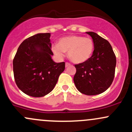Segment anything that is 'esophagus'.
Listing matches in <instances>:
<instances>
[{
  "label": "esophagus",
  "instance_id": "1",
  "mask_svg": "<svg viewBox=\"0 0 132 132\" xmlns=\"http://www.w3.org/2000/svg\"><path fill=\"white\" fill-rule=\"evenodd\" d=\"M71 66V64L69 63V62H66V68L68 67V66Z\"/></svg>",
  "mask_w": 132,
  "mask_h": 132
}]
</instances>
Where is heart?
I'll use <instances>...</instances> for the list:
<instances>
[{
    "instance_id": "b5f03b06",
    "label": "heart",
    "mask_w": 132,
    "mask_h": 132,
    "mask_svg": "<svg viewBox=\"0 0 132 132\" xmlns=\"http://www.w3.org/2000/svg\"><path fill=\"white\" fill-rule=\"evenodd\" d=\"M94 48V42L91 38L69 36L60 39L58 45H53L52 50L59 57H62L64 52H68L69 59L73 62L79 64L86 62L91 57Z\"/></svg>"
}]
</instances>
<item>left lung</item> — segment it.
Returning a JSON list of instances; mask_svg holds the SVG:
<instances>
[{
	"instance_id": "1",
	"label": "left lung",
	"mask_w": 132,
	"mask_h": 132,
	"mask_svg": "<svg viewBox=\"0 0 132 132\" xmlns=\"http://www.w3.org/2000/svg\"><path fill=\"white\" fill-rule=\"evenodd\" d=\"M93 38L94 51L86 62L75 65L76 87L86 95H96L105 91L115 75L116 57L109 42L93 32H87Z\"/></svg>"
}]
</instances>
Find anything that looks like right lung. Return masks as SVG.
I'll use <instances>...</instances> for the list:
<instances>
[{
    "label": "right lung",
    "instance_id": "obj_1",
    "mask_svg": "<svg viewBox=\"0 0 132 132\" xmlns=\"http://www.w3.org/2000/svg\"><path fill=\"white\" fill-rule=\"evenodd\" d=\"M50 33H39L28 38L18 47L13 61V73L18 88L32 97L50 93L65 69V62L52 59Z\"/></svg>",
    "mask_w": 132,
    "mask_h": 132
}]
</instances>
